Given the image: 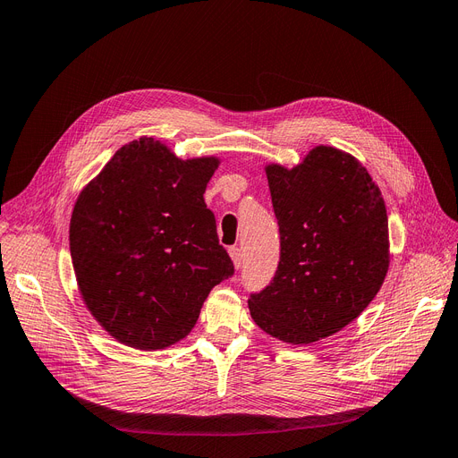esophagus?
Segmentation results:
<instances>
[{
	"label": "esophagus",
	"mask_w": 458,
	"mask_h": 458,
	"mask_svg": "<svg viewBox=\"0 0 458 458\" xmlns=\"http://www.w3.org/2000/svg\"><path fill=\"white\" fill-rule=\"evenodd\" d=\"M229 256H231V259L234 263V267L241 269L242 267V252H241V248L239 246H231L229 248Z\"/></svg>",
	"instance_id": "1"
}]
</instances>
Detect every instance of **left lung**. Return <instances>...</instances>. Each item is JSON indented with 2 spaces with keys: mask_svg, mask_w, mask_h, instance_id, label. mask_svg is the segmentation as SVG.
I'll use <instances>...</instances> for the list:
<instances>
[{
  "mask_svg": "<svg viewBox=\"0 0 458 458\" xmlns=\"http://www.w3.org/2000/svg\"><path fill=\"white\" fill-rule=\"evenodd\" d=\"M266 174L281 258L248 308L267 335L311 344L350 325L378 294L390 261L386 204L363 165L332 147Z\"/></svg>",
  "mask_w": 458,
  "mask_h": 458,
  "instance_id": "obj_1",
  "label": "left lung"
}]
</instances>
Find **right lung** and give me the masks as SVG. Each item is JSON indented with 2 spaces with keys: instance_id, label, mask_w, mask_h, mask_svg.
I'll use <instances>...</instances> for the list:
<instances>
[{
  "instance_id": "obj_1",
  "label": "right lung",
  "mask_w": 458,
  "mask_h": 458,
  "mask_svg": "<svg viewBox=\"0 0 458 458\" xmlns=\"http://www.w3.org/2000/svg\"><path fill=\"white\" fill-rule=\"evenodd\" d=\"M216 158L179 160L150 137L116 150L81 191L71 256L86 306L118 342L162 350L195 327L234 266L204 191Z\"/></svg>"
}]
</instances>
